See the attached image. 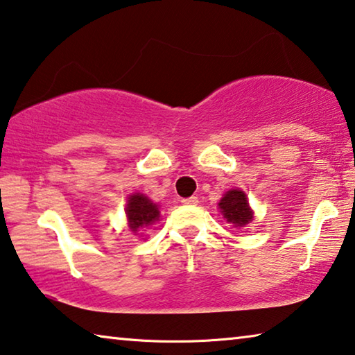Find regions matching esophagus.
I'll return each instance as SVG.
<instances>
[{
	"label": "esophagus",
	"mask_w": 355,
	"mask_h": 355,
	"mask_svg": "<svg viewBox=\"0 0 355 355\" xmlns=\"http://www.w3.org/2000/svg\"><path fill=\"white\" fill-rule=\"evenodd\" d=\"M182 204H184V205H198L199 204V199L196 198V196H191V198L182 199Z\"/></svg>",
	"instance_id": "1"
}]
</instances>
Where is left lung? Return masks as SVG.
Here are the masks:
<instances>
[{"mask_svg":"<svg viewBox=\"0 0 355 355\" xmlns=\"http://www.w3.org/2000/svg\"><path fill=\"white\" fill-rule=\"evenodd\" d=\"M223 216L226 221L234 224V227H245L246 224L252 221V210L246 199V194L241 189H230L219 200Z\"/></svg>","mask_w":355,"mask_h":355,"instance_id":"1","label":"left lung"}]
</instances>
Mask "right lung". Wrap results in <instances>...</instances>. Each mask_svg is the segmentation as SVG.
<instances>
[{
	"label": "right lung",
	"instance_id": "right-lung-1",
	"mask_svg": "<svg viewBox=\"0 0 355 355\" xmlns=\"http://www.w3.org/2000/svg\"><path fill=\"white\" fill-rule=\"evenodd\" d=\"M125 211L129 229H131L132 232H139L142 227H148L159 219L157 205L153 204L147 196L140 193L129 196Z\"/></svg>",
	"mask_w": 355,
	"mask_h": 355
}]
</instances>
